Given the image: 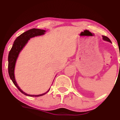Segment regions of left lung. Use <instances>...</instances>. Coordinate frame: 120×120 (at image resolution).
Masks as SVG:
<instances>
[{"label":"left lung","mask_w":120,"mask_h":120,"mask_svg":"<svg viewBox=\"0 0 120 120\" xmlns=\"http://www.w3.org/2000/svg\"><path fill=\"white\" fill-rule=\"evenodd\" d=\"M102 37H103V40H104V41H108V42L111 43V40L109 39L108 37H106V36H104V35H103Z\"/></svg>","instance_id":"8db88e82"}]
</instances>
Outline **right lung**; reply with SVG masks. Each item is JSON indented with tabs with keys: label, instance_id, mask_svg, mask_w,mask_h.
<instances>
[{
	"label": "right lung",
	"instance_id": "right-lung-1",
	"mask_svg": "<svg viewBox=\"0 0 120 120\" xmlns=\"http://www.w3.org/2000/svg\"><path fill=\"white\" fill-rule=\"evenodd\" d=\"M46 31L44 30L39 29H32L27 30V31L24 32V33L21 34L20 36H19L16 38L15 41L13 45L12 46V49H11L9 51V55H8V73H9V77L11 80L14 83V85L17 87L19 91L25 95L28 96H34V97H37V96H41L46 94L49 91L50 89H49L45 93L42 94L40 95H29L27 94L24 93L21 89L18 86L17 82L15 80V64H16V60L19 56V53L21 51L22 49L25 46L26 44L27 43L28 41L31 38L34 37L35 36H38V35H42L45 34Z\"/></svg>",
	"mask_w": 120,
	"mask_h": 120
}]
</instances>
